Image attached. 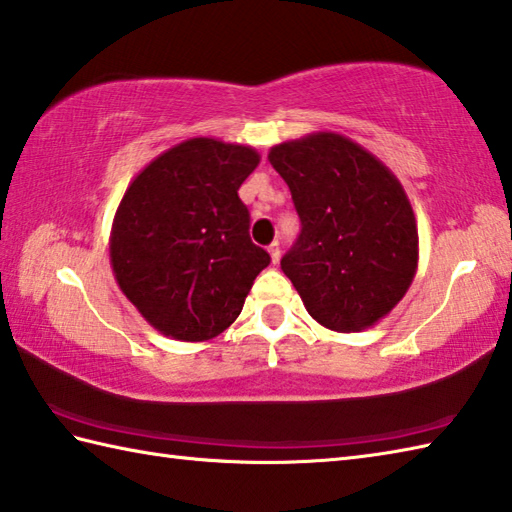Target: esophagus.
I'll list each match as a JSON object with an SVG mask.
<instances>
[{
	"mask_svg": "<svg viewBox=\"0 0 512 512\" xmlns=\"http://www.w3.org/2000/svg\"><path fill=\"white\" fill-rule=\"evenodd\" d=\"M267 252L271 256V263H278V260H280V245L276 241L267 247Z\"/></svg>",
	"mask_w": 512,
	"mask_h": 512,
	"instance_id": "esophagus-1",
	"label": "esophagus"
}]
</instances>
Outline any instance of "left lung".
<instances>
[{
	"label": "left lung",
	"mask_w": 512,
	"mask_h": 512,
	"mask_svg": "<svg viewBox=\"0 0 512 512\" xmlns=\"http://www.w3.org/2000/svg\"><path fill=\"white\" fill-rule=\"evenodd\" d=\"M300 216L280 269L309 316L340 333L373 327L417 271V223L402 183L362 145L314 132L269 150Z\"/></svg>",
	"instance_id": "1"
}]
</instances>
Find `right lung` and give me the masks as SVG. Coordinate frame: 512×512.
<instances>
[{
	"label": "right lung",
	"instance_id": "obj_1",
	"mask_svg": "<svg viewBox=\"0 0 512 512\" xmlns=\"http://www.w3.org/2000/svg\"><path fill=\"white\" fill-rule=\"evenodd\" d=\"M260 163L249 145L187 139L134 176L110 232L119 289L163 336L212 340L241 314L269 254L249 238L238 187Z\"/></svg>",
	"mask_w": 512,
	"mask_h": 512
}]
</instances>
